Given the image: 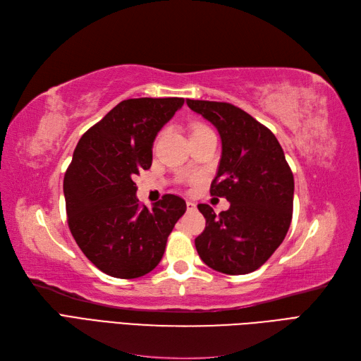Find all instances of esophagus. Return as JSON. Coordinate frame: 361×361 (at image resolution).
<instances>
[{
	"label": "esophagus",
	"mask_w": 361,
	"mask_h": 361,
	"mask_svg": "<svg viewBox=\"0 0 361 361\" xmlns=\"http://www.w3.org/2000/svg\"><path fill=\"white\" fill-rule=\"evenodd\" d=\"M195 207H197V204H195L194 202H191V200L187 202V209H188V211H194Z\"/></svg>",
	"instance_id": "esophagus-1"
}]
</instances>
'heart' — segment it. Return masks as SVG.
Listing matches in <instances>:
<instances>
[{
	"instance_id": "obj_1",
	"label": "heart",
	"mask_w": 361,
	"mask_h": 361,
	"mask_svg": "<svg viewBox=\"0 0 361 361\" xmlns=\"http://www.w3.org/2000/svg\"><path fill=\"white\" fill-rule=\"evenodd\" d=\"M200 129H206V128L204 126H199V128H195L194 130H200Z\"/></svg>"
}]
</instances>
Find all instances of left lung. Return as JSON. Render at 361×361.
<instances>
[{"instance_id": "8db88e82", "label": "left lung", "mask_w": 361, "mask_h": 361, "mask_svg": "<svg viewBox=\"0 0 361 361\" xmlns=\"http://www.w3.org/2000/svg\"><path fill=\"white\" fill-rule=\"evenodd\" d=\"M187 105L221 137V159L211 195L231 202L218 215L209 204L197 206L206 227L195 238V248L215 271L248 274L265 264L289 231L293 174L276 135L241 108L192 99H187Z\"/></svg>"}]
</instances>
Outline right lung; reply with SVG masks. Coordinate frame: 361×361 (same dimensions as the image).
<instances>
[{
  "label": "right lung",
  "mask_w": 361,
  "mask_h": 361,
  "mask_svg": "<svg viewBox=\"0 0 361 361\" xmlns=\"http://www.w3.org/2000/svg\"><path fill=\"white\" fill-rule=\"evenodd\" d=\"M183 97H138L117 104L80 138L64 174L68 224L85 257L105 274L137 279L154 269L187 203L166 194L152 209L133 180L152 166L155 137Z\"/></svg>",
  "instance_id": "1"
}]
</instances>
